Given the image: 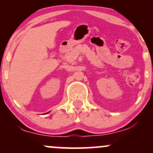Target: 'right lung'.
<instances>
[{"label": "right lung", "instance_id": "obj_1", "mask_svg": "<svg viewBox=\"0 0 153 153\" xmlns=\"http://www.w3.org/2000/svg\"><path fill=\"white\" fill-rule=\"evenodd\" d=\"M49 113V112H47V113H46V114H48Z\"/></svg>", "mask_w": 153, "mask_h": 153}]
</instances>
